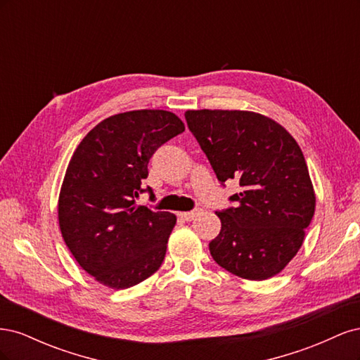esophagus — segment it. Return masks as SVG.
<instances>
[{"label": "esophagus", "instance_id": "1", "mask_svg": "<svg viewBox=\"0 0 360 360\" xmlns=\"http://www.w3.org/2000/svg\"><path fill=\"white\" fill-rule=\"evenodd\" d=\"M197 214H198L197 210H195V212H181V213H179V216L181 217L183 221H192V219H195V217H197Z\"/></svg>", "mask_w": 360, "mask_h": 360}]
</instances>
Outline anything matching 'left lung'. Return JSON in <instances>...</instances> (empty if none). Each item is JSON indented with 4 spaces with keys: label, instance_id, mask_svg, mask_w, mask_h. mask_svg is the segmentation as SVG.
Wrapping results in <instances>:
<instances>
[{
    "label": "left lung",
    "instance_id": "8db88e82",
    "mask_svg": "<svg viewBox=\"0 0 360 360\" xmlns=\"http://www.w3.org/2000/svg\"><path fill=\"white\" fill-rule=\"evenodd\" d=\"M217 180H238L236 207L216 212L221 233L209 243L230 274L264 281L299 252L315 212V192L303 153L275 120L252 111L184 112Z\"/></svg>",
    "mask_w": 360,
    "mask_h": 360
}]
</instances>
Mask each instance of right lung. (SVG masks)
Instances as JSON below:
<instances>
[{
	"mask_svg": "<svg viewBox=\"0 0 360 360\" xmlns=\"http://www.w3.org/2000/svg\"><path fill=\"white\" fill-rule=\"evenodd\" d=\"M181 132L176 114L138 110L105 118L76 147L61 184L58 224L75 259L101 284L124 290L162 266L177 217L135 198L144 192L150 158Z\"/></svg>",
	"mask_w": 360,
	"mask_h": 360,
	"instance_id": "add662e5",
	"label": "right lung"
}]
</instances>
